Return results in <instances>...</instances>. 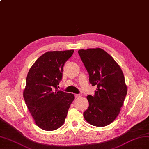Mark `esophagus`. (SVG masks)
<instances>
[{
  "instance_id": "1",
  "label": "esophagus",
  "mask_w": 149,
  "mask_h": 149,
  "mask_svg": "<svg viewBox=\"0 0 149 149\" xmlns=\"http://www.w3.org/2000/svg\"><path fill=\"white\" fill-rule=\"evenodd\" d=\"M74 97H75L76 99H77V98H79V97H80L81 95L80 94H75Z\"/></svg>"
}]
</instances>
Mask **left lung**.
<instances>
[{
    "mask_svg": "<svg viewBox=\"0 0 149 149\" xmlns=\"http://www.w3.org/2000/svg\"><path fill=\"white\" fill-rule=\"evenodd\" d=\"M78 54L89 73V83L97 86L95 94L87 97L89 105L83 113L84 119L95 126L109 125L118 115L127 94L124 74L103 49H81Z\"/></svg>",
    "mask_w": 149,
    "mask_h": 149,
    "instance_id": "1",
    "label": "left lung"
}]
</instances>
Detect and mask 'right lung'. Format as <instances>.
<instances>
[{
	"label": "right lung",
	"instance_id": "right-lung-1",
	"mask_svg": "<svg viewBox=\"0 0 149 149\" xmlns=\"http://www.w3.org/2000/svg\"><path fill=\"white\" fill-rule=\"evenodd\" d=\"M73 50L47 52L35 61L26 80L23 97L36 124L45 131H54L62 126L73 94L58 90L65 63Z\"/></svg>",
	"mask_w": 149,
	"mask_h": 149
}]
</instances>
